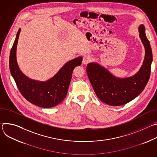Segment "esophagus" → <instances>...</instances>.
I'll list each match as a JSON object with an SVG mask.
<instances>
[{
    "label": "esophagus",
    "instance_id": "esophagus-1",
    "mask_svg": "<svg viewBox=\"0 0 157 157\" xmlns=\"http://www.w3.org/2000/svg\"><path fill=\"white\" fill-rule=\"evenodd\" d=\"M91 61V57L88 56V55H85L83 56V59H82V63L86 64H87L89 61Z\"/></svg>",
    "mask_w": 157,
    "mask_h": 157
}]
</instances>
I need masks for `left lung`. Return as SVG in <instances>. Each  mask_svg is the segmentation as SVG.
I'll list each match as a JSON object with an SVG mask.
<instances>
[{"mask_svg":"<svg viewBox=\"0 0 157 157\" xmlns=\"http://www.w3.org/2000/svg\"><path fill=\"white\" fill-rule=\"evenodd\" d=\"M140 38L145 48V56L141 68L135 75L127 78H117L97 63H89L86 72L98 98L113 106L125 104L138 96L145 87L150 76L152 52L146 36L145 27H139Z\"/></svg>","mask_w":157,"mask_h":157,"instance_id":"8db88e82","label":"left lung"}]
</instances>
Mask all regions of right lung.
<instances>
[{"label":"right lung","mask_w":157,"mask_h":157,"mask_svg":"<svg viewBox=\"0 0 157 157\" xmlns=\"http://www.w3.org/2000/svg\"><path fill=\"white\" fill-rule=\"evenodd\" d=\"M20 32L19 29L9 57V68L19 91L30 102L44 108L53 107L65 98L74 68L80 66L82 57H78L66 63L57 74L46 82L32 80L20 70L16 59V50Z\"/></svg>","instance_id":"right-lung-1"}]
</instances>
